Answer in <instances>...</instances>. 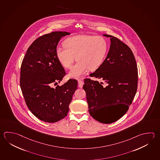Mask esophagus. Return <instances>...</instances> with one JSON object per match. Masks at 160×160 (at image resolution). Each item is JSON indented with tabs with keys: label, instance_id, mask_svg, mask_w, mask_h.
<instances>
[{
	"label": "esophagus",
	"instance_id": "1",
	"mask_svg": "<svg viewBox=\"0 0 160 160\" xmlns=\"http://www.w3.org/2000/svg\"><path fill=\"white\" fill-rule=\"evenodd\" d=\"M84 84V82H83L82 80H78V87L80 88H82V86H83Z\"/></svg>",
	"mask_w": 160,
	"mask_h": 160
}]
</instances>
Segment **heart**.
<instances>
[{
    "label": "heart",
    "mask_w": 160,
    "mask_h": 160,
    "mask_svg": "<svg viewBox=\"0 0 160 160\" xmlns=\"http://www.w3.org/2000/svg\"><path fill=\"white\" fill-rule=\"evenodd\" d=\"M64 47L58 46L55 54L62 66L71 68L76 59L78 62L68 73L69 77L80 78L88 69L94 70L102 64L109 51L105 38L91 35H78L67 38Z\"/></svg>",
    "instance_id": "1"
}]
</instances>
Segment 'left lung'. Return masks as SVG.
<instances>
[{"mask_svg":"<svg viewBox=\"0 0 160 160\" xmlns=\"http://www.w3.org/2000/svg\"><path fill=\"white\" fill-rule=\"evenodd\" d=\"M110 37L111 44L102 64L89 76L102 79L99 82L85 78L89 114L96 121L105 124L118 121L126 113L135 96L138 71L132 51L117 37ZM116 108L111 110L112 107Z\"/></svg>","mask_w":160,"mask_h":160,"instance_id":"1","label":"left lung"}]
</instances>
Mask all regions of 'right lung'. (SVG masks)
<instances>
[{"instance_id":"add662e5","label":"right lung","mask_w":160,"mask_h":160,"mask_svg":"<svg viewBox=\"0 0 160 160\" xmlns=\"http://www.w3.org/2000/svg\"><path fill=\"white\" fill-rule=\"evenodd\" d=\"M66 32H54L37 38L28 48L22 62L20 85L25 101L37 118L54 123L65 118L69 111L78 81L69 79L61 86L66 71L58 60L55 49Z\"/></svg>"}]
</instances>
